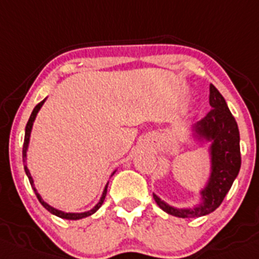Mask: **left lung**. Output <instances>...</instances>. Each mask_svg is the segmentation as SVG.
<instances>
[{"mask_svg":"<svg viewBox=\"0 0 259 259\" xmlns=\"http://www.w3.org/2000/svg\"><path fill=\"white\" fill-rule=\"evenodd\" d=\"M210 112L193 128L199 137L212 141L211 145L212 171L207 187L201 192L203 202L196 208L182 210L166 205L154 194V199L157 206L169 215L192 219L211 213L221 205V202L224 201L240 170L242 157H240V145H239L240 137H239L238 124L229 110L224 97L212 83L210 85Z\"/></svg>","mask_w":259,"mask_h":259,"instance_id":"obj_1","label":"left lung"}]
</instances>
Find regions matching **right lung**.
Masks as SVG:
<instances>
[{"label": "right lung", "instance_id": "obj_1", "mask_svg": "<svg viewBox=\"0 0 259 259\" xmlns=\"http://www.w3.org/2000/svg\"><path fill=\"white\" fill-rule=\"evenodd\" d=\"M44 102H46V99H44V100H41V102L39 103V104H36V105H35V108H34V110H33V112H31V114H30V118H29L28 123H26V127H25V139H24V145H23V157H24V162H25V157H26V150H28L29 137H30V132H31V127H33V122H34V119H35V117H36V113L39 112V109H40V107H41V105H43V103H44ZM24 169H25V173H26V176H28V178H29V182H30V184H31V187H33L34 192H35V194H36V198L39 199V202H40L41 205H43V207H44V208H47V210H48L49 212H51V213H53V215H56V216H58V218L67 219V220H80V219L88 218V216L93 215V213H94V212H97V211L99 210V207H100V206L103 205V202H104V199H105V196H107V187H108V186L105 187L104 192H103V196H102V198H100L99 203H98V205L95 206V207L93 208V210L88 211V212H82V213H66V212H62V211H58V210H56V208L51 207V206H49L48 203H46V202H44L43 199H41V197L39 196V193H38V192H36L35 187H34V184H33V178H31L30 173H29V170H28V166H26V165H24Z\"/></svg>", "mask_w": 259, "mask_h": 259}]
</instances>
